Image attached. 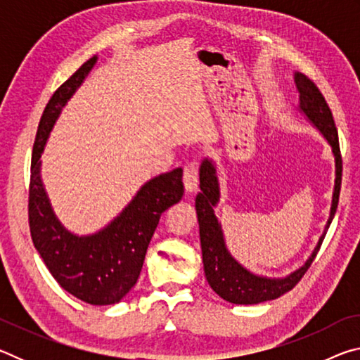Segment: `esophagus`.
Returning <instances> with one entry per match:
<instances>
[{"label":"esophagus","instance_id":"obj_1","mask_svg":"<svg viewBox=\"0 0 360 360\" xmlns=\"http://www.w3.org/2000/svg\"><path fill=\"white\" fill-rule=\"evenodd\" d=\"M182 181H184L186 192H195L198 188V167L197 163H188L184 168V174H182Z\"/></svg>","mask_w":360,"mask_h":360}]
</instances>
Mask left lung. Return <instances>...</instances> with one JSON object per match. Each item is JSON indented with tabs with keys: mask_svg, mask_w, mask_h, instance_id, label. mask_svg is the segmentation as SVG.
Wrapping results in <instances>:
<instances>
[{
	"mask_svg": "<svg viewBox=\"0 0 360 360\" xmlns=\"http://www.w3.org/2000/svg\"><path fill=\"white\" fill-rule=\"evenodd\" d=\"M294 81L298 90V111L307 117L309 124L319 130L321 135L324 136L328 146L332 148L335 158V184L330 216L327 219L324 231H322L314 251L300 268H297L295 271H292L290 275L284 278H268L252 273L230 254L227 245H225L222 225L214 214V208L219 200H221L217 167L214 160H211L208 157L203 158L202 165H200V192L195 198V210H197L200 225V243H202L205 276L211 289L219 297L235 304H257L262 302L275 300L285 292L294 289L295 284L307 273L309 265L313 264L338 206L341 187V155L338 133L332 117V111L313 81H309L302 72H295Z\"/></svg>",
	"mask_w": 360,
	"mask_h": 360,
	"instance_id": "left-lung-1",
	"label": "left lung"
}]
</instances>
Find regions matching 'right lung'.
<instances>
[{
    "label": "right lung",
    "mask_w": 360,
    "mask_h": 360,
    "mask_svg": "<svg viewBox=\"0 0 360 360\" xmlns=\"http://www.w3.org/2000/svg\"><path fill=\"white\" fill-rule=\"evenodd\" d=\"M96 60V56L87 60L60 85L42 114L33 146L28 221L36 251L57 283L79 300L101 307L119 303L136 284L162 212L179 202L184 186L182 168L155 176L141 186L117 217L92 235L79 236L58 221L41 179V154L63 106Z\"/></svg>",
    "instance_id": "add662e5"
}]
</instances>
